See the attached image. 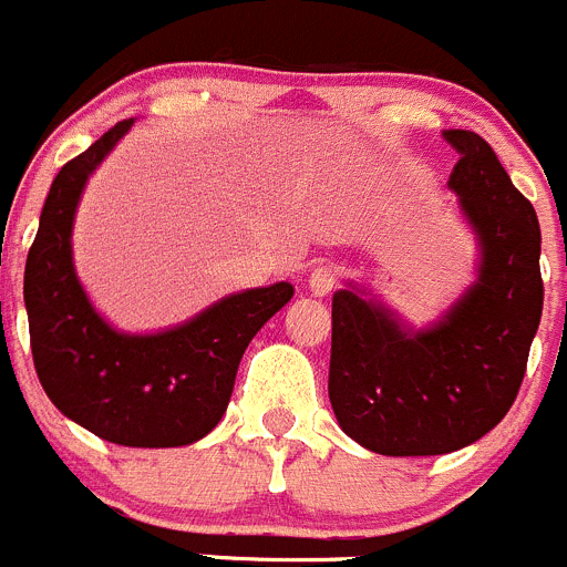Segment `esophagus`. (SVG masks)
Returning <instances> with one entry per match:
<instances>
[{"instance_id": "esophagus-1", "label": "esophagus", "mask_w": 567, "mask_h": 567, "mask_svg": "<svg viewBox=\"0 0 567 567\" xmlns=\"http://www.w3.org/2000/svg\"><path fill=\"white\" fill-rule=\"evenodd\" d=\"M338 285V268L336 266H316L308 277L310 293L327 296Z\"/></svg>"}]
</instances>
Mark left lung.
Segmentation results:
<instances>
[{"mask_svg":"<svg viewBox=\"0 0 567 567\" xmlns=\"http://www.w3.org/2000/svg\"><path fill=\"white\" fill-rule=\"evenodd\" d=\"M444 140L458 153L447 187L481 248L473 288L427 330L352 285L332 296V411L380 456H442L489 433L520 391L543 316L537 212L478 134Z\"/></svg>","mask_w":567,"mask_h":567,"instance_id":"1","label":"left lung"}]
</instances>
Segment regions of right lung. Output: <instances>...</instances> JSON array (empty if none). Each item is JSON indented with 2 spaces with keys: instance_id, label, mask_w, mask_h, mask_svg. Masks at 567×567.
<instances>
[{
  "instance_id": "right-lung-1",
  "label": "right lung",
  "mask_w": 567,
  "mask_h": 567,
  "mask_svg": "<svg viewBox=\"0 0 567 567\" xmlns=\"http://www.w3.org/2000/svg\"><path fill=\"white\" fill-rule=\"evenodd\" d=\"M131 125L123 120L105 131L52 182L24 268L30 347L41 385L63 416L125 447H182L226 414L243 352L288 305L293 285L231 293L153 336L114 330L72 266V224L89 176Z\"/></svg>"
}]
</instances>
